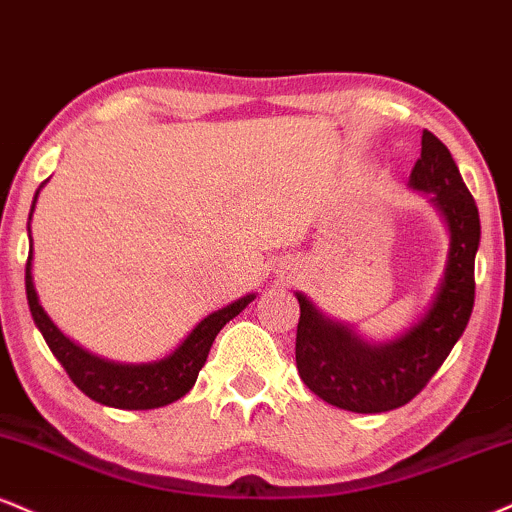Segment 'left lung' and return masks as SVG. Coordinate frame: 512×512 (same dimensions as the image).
I'll return each instance as SVG.
<instances>
[{
    "mask_svg": "<svg viewBox=\"0 0 512 512\" xmlns=\"http://www.w3.org/2000/svg\"><path fill=\"white\" fill-rule=\"evenodd\" d=\"M410 186L434 193L432 202L451 231L446 274L420 322L396 341L372 346L348 326L319 315L298 293L295 365L300 379L312 393L341 410L369 415L410 403L429 384L470 322L474 255L482 233L479 212L458 164L432 131L422 133V157L412 166Z\"/></svg>",
    "mask_w": 512,
    "mask_h": 512,
    "instance_id": "obj_1",
    "label": "left lung"
}]
</instances>
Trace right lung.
I'll return each instance as SVG.
<instances>
[{
    "mask_svg": "<svg viewBox=\"0 0 512 512\" xmlns=\"http://www.w3.org/2000/svg\"><path fill=\"white\" fill-rule=\"evenodd\" d=\"M40 193V190H38ZM35 193V200H38ZM33 200V207H35ZM33 214V209H30ZM30 231V226H28ZM30 260H33V243H30L28 262H26V295L30 305V315H33L35 324H38L42 338L47 341L49 350L66 369L69 379L78 386L85 396L97 400V403L109 405V408L121 410H152L162 408V405L174 403V400L183 398L193 389L197 374H200L202 365L207 362L209 348H212L214 338L226 322L248 307V303L255 300V295H245V298L236 300V303L226 305L224 310L212 312V315L202 319L200 324L190 331L186 341L178 346L174 353L159 362H150V365H116V362H107L102 357L90 355L76 343L69 341L47 312L42 310L38 293L33 286V274H30Z\"/></svg>",
    "mask_w": 512,
    "mask_h": 512,
    "instance_id": "obj_1",
    "label": "right lung"
}]
</instances>
